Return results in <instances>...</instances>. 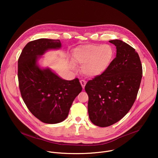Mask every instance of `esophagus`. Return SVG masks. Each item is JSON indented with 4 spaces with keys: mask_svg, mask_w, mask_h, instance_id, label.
Masks as SVG:
<instances>
[{
    "mask_svg": "<svg viewBox=\"0 0 158 158\" xmlns=\"http://www.w3.org/2000/svg\"><path fill=\"white\" fill-rule=\"evenodd\" d=\"M80 83H81V84L82 88L84 89V88L85 87V84H86V82H85L84 80H81V81H80Z\"/></svg>",
    "mask_w": 158,
    "mask_h": 158,
    "instance_id": "esophagus-1",
    "label": "esophagus"
}]
</instances>
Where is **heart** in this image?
Listing matches in <instances>:
<instances>
[{"mask_svg": "<svg viewBox=\"0 0 158 158\" xmlns=\"http://www.w3.org/2000/svg\"><path fill=\"white\" fill-rule=\"evenodd\" d=\"M73 56L75 62L82 65V73L94 77L107 70L114 59V50L109 44H89L76 48Z\"/></svg>", "mask_w": 158, "mask_h": 158, "instance_id": "obj_1", "label": "heart"}]
</instances>
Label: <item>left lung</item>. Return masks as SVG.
<instances>
[{
    "mask_svg": "<svg viewBox=\"0 0 158 158\" xmlns=\"http://www.w3.org/2000/svg\"><path fill=\"white\" fill-rule=\"evenodd\" d=\"M116 47V57L102 74L89 81L85 90L89 96L91 121L107 127L121 120L136 99L143 74L139 56L123 40H109Z\"/></svg>",
    "mask_w": 158,
    "mask_h": 158,
    "instance_id": "left-lung-1",
    "label": "left lung"
}]
</instances>
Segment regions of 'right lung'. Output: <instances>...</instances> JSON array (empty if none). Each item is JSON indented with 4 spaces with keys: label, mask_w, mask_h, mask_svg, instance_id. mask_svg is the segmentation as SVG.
I'll use <instances>...</instances> for the list:
<instances>
[{
    "label": "right lung",
    "mask_w": 158,
    "mask_h": 158,
    "mask_svg": "<svg viewBox=\"0 0 158 158\" xmlns=\"http://www.w3.org/2000/svg\"><path fill=\"white\" fill-rule=\"evenodd\" d=\"M60 48L59 39H37L26 44L18 60L21 96L31 113L47 124L64 121L73 102L82 91L77 78L62 79L49 68L41 69L37 64L46 51Z\"/></svg>",
    "instance_id": "obj_1"
}]
</instances>
